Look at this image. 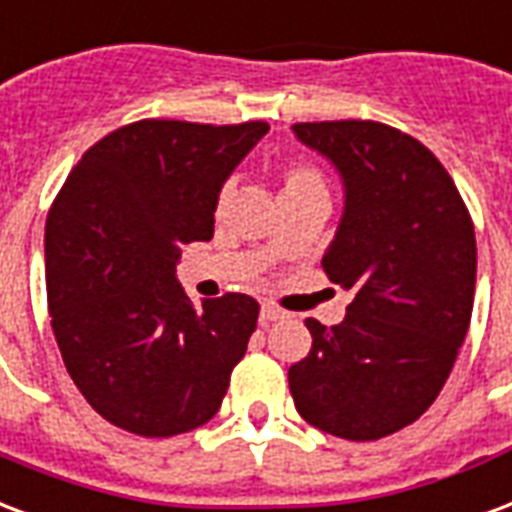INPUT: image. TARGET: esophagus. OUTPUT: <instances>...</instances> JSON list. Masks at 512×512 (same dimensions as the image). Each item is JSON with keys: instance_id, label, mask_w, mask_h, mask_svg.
Masks as SVG:
<instances>
[{"instance_id": "34e87169", "label": "esophagus", "mask_w": 512, "mask_h": 512, "mask_svg": "<svg viewBox=\"0 0 512 512\" xmlns=\"http://www.w3.org/2000/svg\"><path fill=\"white\" fill-rule=\"evenodd\" d=\"M282 317H285V312H282V309H276V306H263V309H260V323L263 325H268V323H276V320H282Z\"/></svg>"}]
</instances>
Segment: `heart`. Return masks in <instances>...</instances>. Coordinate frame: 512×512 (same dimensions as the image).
<instances>
[{
  "instance_id": "heart-1",
  "label": "heart",
  "mask_w": 512,
  "mask_h": 512,
  "mask_svg": "<svg viewBox=\"0 0 512 512\" xmlns=\"http://www.w3.org/2000/svg\"><path fill=\"white\" fill-rule=\"evenodd\" d=\"M309 189H325L323 173L309 165V162H293V165H287L285 173H282V195H293V192H309ZM230 192L233 187L225 184V187L219 189L217 195V206L222 208L230 198Z\"/></svg>"
}]
</instances>
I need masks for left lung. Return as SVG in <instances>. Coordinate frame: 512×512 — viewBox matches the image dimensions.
<instances>
[{
  "label": "left lung",
  "instance_id": "left-lung-1",
  "mask_svg": "<svg viewBox=\"0 0 512 512\" xmlns=\"http://www.w3.org/2000/svg\"><path fill=\"white\" fill-rule=\"evenodd\" d=\"M293 132L342 173L323 271L355 298L339 325L306 320L312 350L290 366V393L314 429L372 442L415 423L450 377L472 320L475 225L448 170L407 132L363 119Z\"/></svg>",
  "mask_w": 512,
  "mask_h": 512
}]
</instances>
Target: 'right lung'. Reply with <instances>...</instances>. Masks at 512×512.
<instances>
[{
	"mask_svg": "<svg viewBox=\"0 0 512 512\" xmlns=\"http://www.w3.org/2000/svg\"><path fill=\"white\" fill-rule=\"evenodd\" d=\"M266 121L140 119L86 149L45 222V290L67 372L97 415L176 437L214 418L260 304L195 306L181 246L214 236L217 195Z\"/></svg>",
	"mask_w": 512,
	"mask_h": 512,
	"instance_id": "1",
	"label": "right lung"
}]
</instances>
